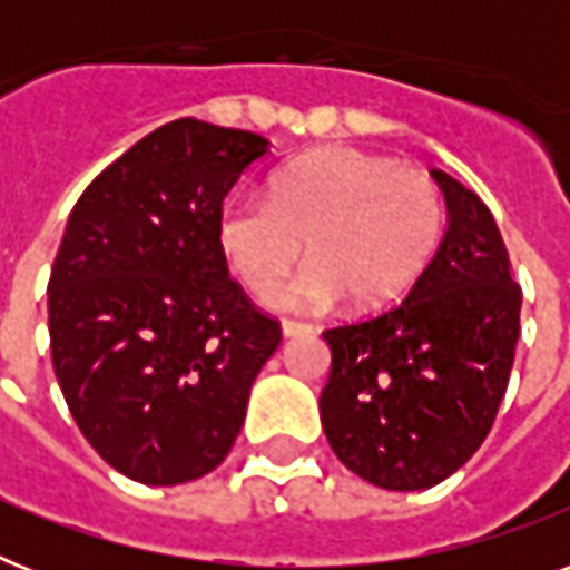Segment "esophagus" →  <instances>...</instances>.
Masks as SVG:
<instances>
[{"mask_svg": "<svg viewBox=\"0 0 570 570\" xmlns=\"http://www.w3.org/2000/svg\"><path fill=\"white\" fill-rule=\"evenodd\" d=\"M313 325H307V322H295V320H284L281 322V334L284 337H302V334H311Z\"/></svg>", "mask_w": 570, "mask_h": 570, "instance_id": "1", "label": "esophagus"}]
</instances>
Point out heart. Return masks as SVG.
Here are the masks:
<instances>
[{"instance_id":"obj_1","label":"heart","mask_w":570,"mask_h":570,"mask_svg":"<svg viewBox=\"0 0 570 570\" xmlns=\"http://www.w3.org/2000/svg\"><path fill=\"white\" fill-rule=\"evenodd\" d=\"M443 204L429 177L355 147H325L275 174L268 200L227 197L218 213L224 263L263 289L307 247L312 259L263 302L275 311H322L348 295L384 307L414 284L438 248Z\"/></svg>"}]
</instances>
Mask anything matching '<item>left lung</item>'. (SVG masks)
I'll list each match as a JSON object with an SVG mask.
<instances>
[{
  "label": "left lung",
  "mask_w": 570,
  "mask_h": 570,
  "mask_svg": "<svg viewBox=\"0 0 570 570\" xmlns=\"http://www.w3.org/2000/svg\"><path fill=\"white\" fill-rule=\"evenodd\" d=\"M446 206L432 259L396 307L322 334L331 450L366 482L423 491L482 446L521 334V286L491 209L432 168Z\"/></svg>",
  "instance_id": "1"
}]
</instances>
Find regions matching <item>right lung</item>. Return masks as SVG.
I'll use <instances>...</instances> for the list:
<instances>
[{
	"label": "right lung",
	"instance_id": "obj_1",
	"mask_svg": "<svg viewBox=\"0 0 570 570\" xmlns=\"http://www.w3.org/2000/svg\"><path fill=\"white\" fill-rule=\"evenodd\" d=\"M272 141L183 118L129 147L76 200L49 275L52 370L79 432L141 485L227 459L281 343L227 275L218 213Z\"/></svg>",
	"mask_w": 570,
	"mask_h": 570
}]
</instances>
